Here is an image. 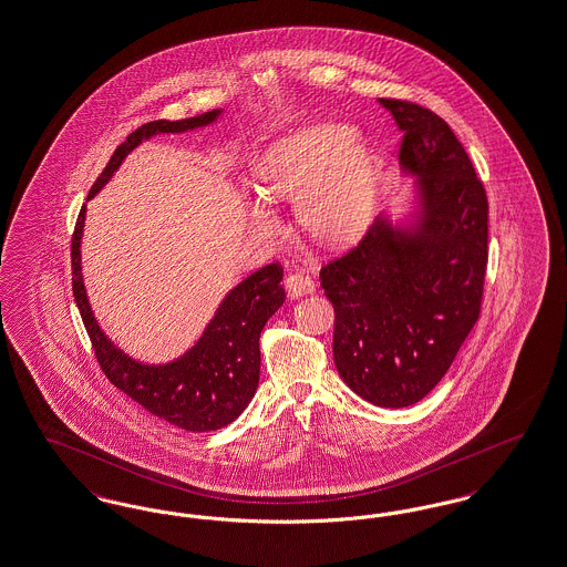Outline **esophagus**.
<instances>
[{
  "label": "esophagus",
  "mask_w": 567,
  "mask_h": 567,
  "mask_svg": "<svg viewBox=\"0 0 567 567\" xmlns=\"http://www.w3.org/2000/svg\"><path fill=\"white\" fill-rule=\"evenodd\" d=\"M285 285H287V291H289L291 299H297V297H303V295H310L317 291L315 280L306 272L291 274Z\"/></svg>",
  "instance_id": "34e87169"
}]
</instances>
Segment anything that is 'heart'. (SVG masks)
I'll return each mask as SVG.
<instances>
[{
	"label": "heart",
	"mask_w": 567,
	"mask_h": 567,
	"mask_svg": "<svg viewBox=\"0 0 567 567\" xmlns=\"http://www.w3.org/2000/svg\"><path fill=\"white\" fill-rule=\"evenodd\" d=\"M264 194L295 203L301 227L322 245H346L363 234L373 213L378 168L348 124L315 122L278 136L259 164ZM252 224L274 234L278 219L261 198L249 203Z\"/></svg>",
	"instance_id": "b5f03b06"
}]
</instances>
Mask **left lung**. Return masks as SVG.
Returning <instances> with one entry per match:
<instances>
[{
	"label": "left lung",
	"mask_w": 567,
	"mask_h": 567,
	"mask_svg": "<svg viewBox=\"0 0 567 567\" xmlns=\"http://www.w3.org/2000/svg\"><path fill=\"white\" fill-rule=\"evenodd\" d=\"M399 131L415 210L382 213L357 249L320 270L336 310L341 380L378 408H409L443 380L481 312L487 196L450 124L409 101L378 99Z\"/></svg>",
	"instance_id": "left-lung-1"
}]
</instances>
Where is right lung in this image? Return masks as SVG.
<instances>
[{
	"mask_svg": "<svg viewBox=\"0 0 567 567\" xmlns=\"http://www.w3.org/2000/svg\"><path fill=\"white\" fill-rule=\"evenodd\" d=\"M224 110L185 117L177 122H147L117 147L99 175L89 200L114 177L124 158L143 141L164 133H187L217 122ZM86 204L82 206L71 238V285L78 310L107 380L143 409L183 431H219L231 424L250 403L259 384V336L268 318L282 306V268H266L238 282L219 303L198 341L171 363L147 364L122 352L99 327L82 278V231Z\"/></svg>",
	"mask_w": 567,
	"mask_h": 567,
	"instance_id": "add662e5",
	"label": "right lung"
}]
</instances>
